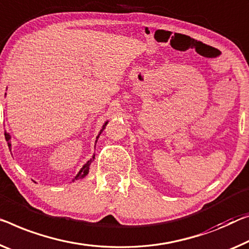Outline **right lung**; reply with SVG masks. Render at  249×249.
Masks as SVG:
<instances>
[{
  "mask_svg": "<svg viewBox=\"0 0 249 249\" xmlns=\"http://www.w3.org/2000/svg\"><path fill=\"white\" fill-rule=\"evenodd\" d=\"M5 95H6V93H5ZM109 121H106L105 124H103V125H102V128H101V130H100V132H99V135L97 136V140H95V143H97V141H98V138H99V136L101 135V132L103 131V130H105V128H106V125H107V124H108ZM4 136H5V140L7 141V144H9V148L11 149V142H10V140H11V135L9 132H4ZM94 159V154H93V156H92V158H90V160H88V161L83 164L82 166V168L81 169L79 170V173L76 174V176L75 177L73 178V180L72 181H74V180H79V179H82V178H85L86 176L89 174V170H90V164H91V162H92V160Z\"/></svg>",
  "mask_w": 249,
  "mask_h": 249,
  "instance_id": "right-lung-1",
  "label": "right lung"
}]
</instances>
